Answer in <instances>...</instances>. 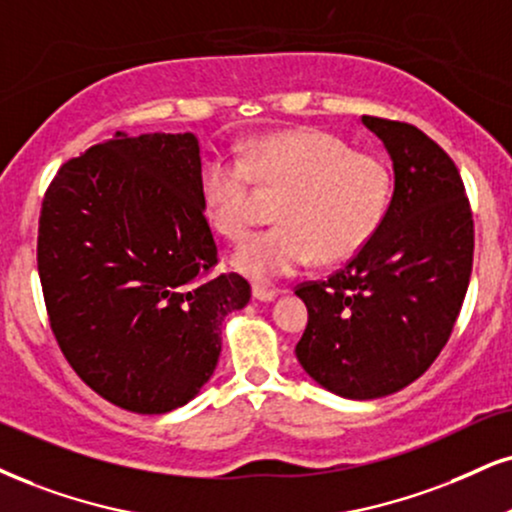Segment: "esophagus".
Returning <instances> with one entry per match:
<instances>
[{
  "label": "esophagus",
  "mask_w": 512,
  "mask_h": 512,
  "mask_svg": "<svg viewBox=\"0 0 512 512\" xmlns=\"http://www.w3.org/2000/svg\"><path fill=\"white\" fill-rule=\"evenodd\" d=\"M251 294H254V299H258V301H275V296L280 292H277V289H273V287L254 285V287H251Z\"/></svg>",
  "instance_id": "34e87169"
}]
</instances>
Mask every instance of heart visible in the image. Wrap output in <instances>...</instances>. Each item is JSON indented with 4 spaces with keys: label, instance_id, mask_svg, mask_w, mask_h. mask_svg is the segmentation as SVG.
Instances as JSON below:
<instances>
[{
    "label": "heart",
    "instance_id": "heart-1",
    "mask_svg": "<svg viewBox=\"0 0 512 512\" xmlns=\"http://www.w3.org/2000/svg\"><path fill=\"white\" fill-rule=\"evenodd\" d=\"M287 192L280 227L239 246L232 266L256 282L292 277L315 258L337 263L356 256L377 235L391 199V170L382 156L353 151L342 137L315 128L258 137L244 161L208 156L199 192L208 223L239 242L258 220V189Z\"/></svg>",
    "mask_w": 512,
    "mask_h": 512
}]
</instances>
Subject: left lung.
Segmentation results:
<instances>
[{"label": "left lung", "mask_w": 512, "mask_h": 512, "mask_svg": "<svg viewBox=\"0 0 512 512\" xmlns=\"http://www.w3.org/2000/svg\"><path fill=\"white\" fill-rule=\"evenodd\" d=\"M394 166L377 235L325 282L296 296L308 308L301 368L344 399L408 387L449 342L472 273L475 225L456 163L415 125L363 116Z\"/></svg>", "instance_id": "obj_1"}]
</instances>
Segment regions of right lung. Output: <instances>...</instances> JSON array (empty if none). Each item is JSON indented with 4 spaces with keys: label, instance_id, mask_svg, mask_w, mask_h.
Wrapping results in <instances>:
<instances>
[{
    "label": "right lung",
    "instance_id": "add662e5",
    "mask_svg": "<svg viewBox=\"0 0 512 512\" xmlns=\"http://www.w3.org/2000/svg\"><path fill=\"white\" fill-rule=\"evenodd\" d=\"M199 170L192 132L118 130L63 163L42 201L37 270L56 342L87 387L132 413L192 401L223 320L251 299L242 275H211Z\"/></svg>",
    "mask_w": 512,
    "mask_h": 512
}]
</instances>
